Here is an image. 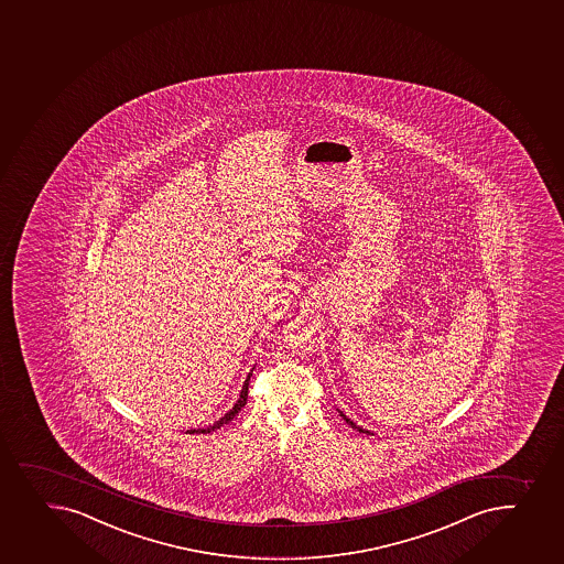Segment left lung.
<instances>
[{
	"label": "left lung",
	"mask_w": 564,
	"mask_h": 564,
	"mask_svg": "<svg viewBox=\"0 0 564 564\" xmlns=\"http://www.w3.org/2000/svg\"><path fill=\"white\" fill-rule=\"evenodd\" d=\"M340 416H343V419L346 420V424L351 425L354 430L360 431V433H370V431H365L362 430V427H357V425H355L354 422H351V420H349L348 416H346V414L340 413Z\"/></svg>",
	"instance_id": "left-lung-1"
}]
</instances>
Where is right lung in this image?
Returning a JSON list of instances; mask_svg holds the SVG:
<instances>
[{
    "label": "right lung",
    "instance_id": "right-lung-1",
    "mask_svg": "<svg viewBox=\"0 0 564 564\" xmlns=\"http://www.w3.org/2000/svg\"><path fill=\"white\" fill-rule=\"evenodd\" d=\"M250 376H248V379L245 381V387H242V392H240V398H238L237 403H235V406H232L231 411L224 416V419L218 420L215 425H210V427H207V430H192L188 431V433H213L215 430H220L221 425L227 424V422H231L235 416H237L238 413H240V409L246 405V400H248V384H250Z\"/></svg>",
    "mask_w": 564,
    "mask_h": 564
}]
</instances>
